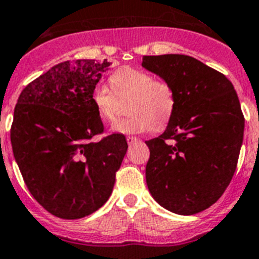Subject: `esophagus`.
Wrapping results in <instances>:
<instances>
[{
	"instance_id": "34e87169",
	"label": "esophagus",
	"mask_w": 259,
	"mask_h": 259,
	"mask_svg": "<svg viewBox=\"0 0 259 259\" xmlns=\"http://www.w3.org/2000/svg\"><path fill=\"white\" fill-rule=\"evenodd\" d=\"M138 142H139V139L135 138V136H128V138H127V143L130 145L135 144V143H138Z\"/></svg>"
}]
</instances>
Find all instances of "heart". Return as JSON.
<instances>
[{
	"label": "heart",
	"mask_w": 259,
	"mask_h": 259,
	"mask_svg": "<svg viewBox=\"0 0 259 259\" xmlns=\"http://www.w3.org/2000/svg\"><path fill=\"white\" fill-rule=\"evenodd\" d=\"M110 89L98 84L93 90L91 102L103 120L116 119L120 100L132 99L128 119L116 121L112 131L123 135H138L152 131L155 124L165 125L176 108V93L169 83L155 79L151 72L136 68H120L110 76Z\"/></svg>",
	"instance_id": "b5f03b06"
}]
</instances>
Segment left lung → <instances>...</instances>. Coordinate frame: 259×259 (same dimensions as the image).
<instances>
[{
  "label": "left lung",
  "mask_w": 259,
  "mask_h": 259,
  "mask_svg": "<svg viewBox=\"0 0 259 259\" xmlns=\"http://www.w3.org/2000/svg\"><path fill=\"white\" fill-rule=\"evenodd\" d=\"M142 66L176 93L166 130L145 142L147 185L163 208L196 214L221 197L236 172L245 128L240 100L224 74L189 55H145Z\"/></svg>",
  "instance_id": "8db88e82"
}]
</instances>
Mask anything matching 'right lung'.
<instances>
[{"label": "right lung", "instance_id": "right-lung-1", "mask_svg": "<svg viewBox=\"0 0 259 259\" xmlns=\"http://www.w3.org/2000/svg\"><path fill=\"white\" fill-rule=\"evenodd\" d=\"M110 65L58 63L22 90L14 108V159L33 197L59 219H82L102 208L127 152L124 135L91 140L104 130L91 95Z\"/></svg>", "mask_w": 259, "mask_h": 259}]
</instances>
